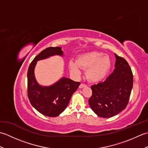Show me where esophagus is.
Segmentation results:
<instances>
[{
  "mask_svg": "<svg viewBox=\"0 0 148 148\" xmlns=\"http://www.w3.org/2000/svg\"><path fill=\"white\" fill-rule=\"evenodd\" d=\"M86 85L85 84H84V83H81V84L79 85L80 88H83L86 87Z\"/></svg>",
  "mask_w": 148,
  "mask_h": 148,
  "instance_id": "obj_1",
  "label": "esophagus"
}]
</instances>
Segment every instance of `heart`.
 Returning a JSON list of instances; mask_svg holds the SVG:
<instances>
[{"label": "heart", "instance_id": "heart-1", "mask_svg": "<svg viewBox=\"0 0 148 148\" xmlns=\"http://www.w3.org/2000/svg\"><path fill=\"white\" fill-rule=\"evenodd\" d=\"M111 60L108 55L99 51H92L81 55L77 62L71 61L69 68L76 76L81 74V69L86 70L87 79L93 83L102 81L108 76L111 68Z\"/></svg>", "mask_w": 148, "mask_h": 148}]
</instances>
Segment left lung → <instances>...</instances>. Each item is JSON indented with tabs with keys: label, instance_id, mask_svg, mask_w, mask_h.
Here are the masks:
<instances>
[{
	"label": "left lung",
	"instance_id": "obj_1",
	"mask_svg": "<svg viewBox=\"0 0 148 148\" xmlns=\"http://www.w3.org/2000/svg\"><path fill=\"white\" fill-rule=\"evenodd\" d=\"M115 69L103 82L91 86L88 103L93 111L102 118L112 117L126 108L133 87V74L128 63L115 54Z\"/></svg>",
	"mask_w": 148,
	"mask_h": 148
}]
</instances>
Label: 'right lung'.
<instances>
[{"mask_svg":"<svg viewBox=\"0 0 148 148\" xmlns=\"http://www.w3.org/2000/svg\"><path fill=\"white\" fill-rule=\"evenodd\" d=\"M63 55L60 47H49L37 55L30 63L27 72V95L31 104L42 114L55 117L64 111L71 97L79 86L69 78L62 77L52 86L44 87L37 83L34 77V67L37 61L50 56Z\"/></svg>","mask_w":148,"mask_h":148,"instance_id":"add662e5","label":"right lung"}]
</instances>
